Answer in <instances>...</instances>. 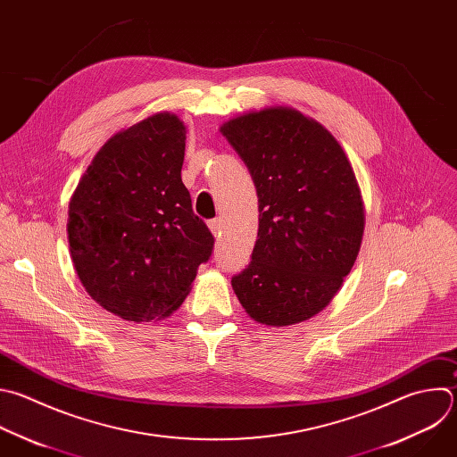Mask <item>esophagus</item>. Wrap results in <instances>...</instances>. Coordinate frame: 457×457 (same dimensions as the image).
<instances>
[{"instance_id": "esophagus-1", "label": "esophagus", "mask_w": 457, "mask_h": 457, "mask_svg": "<svg viewBox=\"0 0 457 457\" xmlns=\"http://www.w3.org/2000/svg\"><path fill=\"white\" fill-rule=\"evenodd\" d=\"M208 228H210V231H212L215 237H219V235H220V229H222V220H220V219H213V220L208 222Z\"/></svg>"}]
</instances>
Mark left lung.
I'll use <instances>...</instances> for the list:
<instances>
[{"label":"left lung","instance_id":"left-lung-1","mask_svg":"<svg viewBox=\"0 0 457 457\" xmlns=\"http://www.w3.org/2000/svg\"><path fill=\"white\" fill-rule=\"evenodd\" d=\"M258 195L251 263L231 285L251 320L288 327L320 314L352 270L364 201L334 134L292 107L244 112L220 125Z\"/></svg>","mask_w":457,"mask_h":457}]
</instances>
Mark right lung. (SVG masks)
Wrapping results in <instances>:
<instances>
[{
	"mask_svg": "<svg viewBox=\"0 0 457 457\" xmlns=\"http://www.w3.org/2000/svg\"><path fill=\"white\" fill-rule=\"evenodd\" d=\"M187 127L163 111L118 130L96 152L68 208V242L86 292L134 323L181 307L213 237L183 185Z\"/></svg>",
	"mask_w": 457,
	"mask_h": 457,
	"instance_id": "obj_1",
	"label": "right lung"
}]
</instances>
